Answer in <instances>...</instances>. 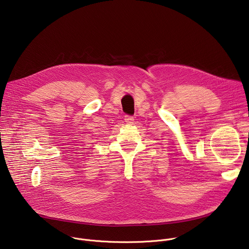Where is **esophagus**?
I'll return each mask as SVG.
<instances>
[{
  "label": "esophagus",
  "mask_w": 249,
  "mask_h": 249,
  "mask_svg": "<svg viewBox=\"0 0 249 249\" xmlns=\"http://www.w3.org/2000/svg\"><path fill=\"white\" fill-rule=\"evenodd\" d=\"M124 120H125V122H126L127 124H129V125H132V124L134 123V117H133V116H130V115H126Z\"/></svg>",
  "instance_id": "34e87169"
}]
</instances>
